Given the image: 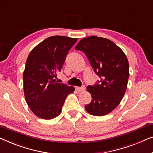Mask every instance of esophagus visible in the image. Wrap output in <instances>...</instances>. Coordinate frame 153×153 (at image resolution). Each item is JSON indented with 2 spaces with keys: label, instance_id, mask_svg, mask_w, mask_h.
Segmentation results:
<instances>
[{
  "label": "esophagus",
  "instance_id": "esophagus-1",
  "mask_svg": "<svg viewBox=\"0 0 153 153\" xmlns=\"http://www.w3.org/2000/svg\"><path fill=\"white\" fill-rule=\"evenodd\" d=\"M76 91H77L78 92H81V91H84L86 89V87L85 86H82V87H76Z\"/></svg>",
  "mask_w": 153,
  "mask_h": 153
}]
</instances>
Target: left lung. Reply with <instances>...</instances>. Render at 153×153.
Returning <instances> with one entry per match:
<instances>
[{
    "label": "left lung",
    "instance_id": "left-lung-1",
    "mask_svg": "<svg viewBox=\"0 0 153 153\" xmlns=\"http://www.w3.org/2000/svg\"><path fill=\"white\" fill-rule=\"evenodd\" d=\"M76 50L83 51L100 77L96 85L87 87L92 100L86 111L97 117L113 111L123 98L129 78V62L126 54L108 39L87 36L79 41Z\"/></svg>",
    "mask_w": 153,
    "mask_h": 153
}]
</instances>
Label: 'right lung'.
<instances>
[{
    "label": "right lung",
    "mask_w": 153,
    "mask_h": 153,
    "mask_svg": "<svg viewBox=\"0 0 153 153\" xmlns=\"http://www.w3.org/2000/svg\"><path fill=\"white\" fill-rule=\"evenodd\" d=\"M77 38L53 36L30 51L23 71V91L31 111L42 119H52L61 113L66 98L74 93V87L57 83L66 55Z\"/></svg>",
    "instance_id": "1"
}]
</instances>
